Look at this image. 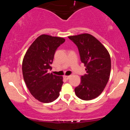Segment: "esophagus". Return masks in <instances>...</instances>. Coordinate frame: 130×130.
Wrapping results in <instances>:
<instances>
[{"mask_svg":"<svg viewBox=\"0 0 130 130\" xmlns=\"http://www.w3.org/2000/svg\"><path fill=\"white\" fill-rule=\"evenodd\" d=\"M63 77L65 79L68 80V79H69L70 78V76H64Z\"/></svg>","mask_w":130,"mask_h":130,"instance_id":"obj_1","label":"esophagus"}]
</instances>
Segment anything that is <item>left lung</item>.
I'll return each instance as SVG.
<instances>
[{
  "mask_svg": "<svg viewBox=\"0 0 130 130\" xmlns=\"http://www.w3.org/2000/svg\"><path fill=\"white\" fill-rule=\"evenodd\" d=\"M78 48L80 60L87 74L74 89L76 95L83 100L98 97L104 90L110 76L111 61L109 52L100 41L89 34L68 37Z\"/></svg>",
  "mask_w": 130,
  "mask_h": 130,
  "instance_id": "8db88e82",
  "label": "left lung"
}]
</instances>
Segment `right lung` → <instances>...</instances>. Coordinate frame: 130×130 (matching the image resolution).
I'll return each mask as SVG.
<instances>
[{
	"label": "right lung",
	"mask_w": 130,
	"mask_h": 130,
	"mask_svg": "<svg viewBox=\"0 0 130 130\" xmlns=\"http://www.w3.org/2000/svg\"><path fill=\"white\" fill-rule=\"evenodd\" d=\"M65 41L61 37L43 34L32 43L24 57V79L32 96L40 102H53L60 95L63 77L47 71L52 69L51 65L56 50Z\"/></svg>",
	"instance_id": "obj_1"
}]
</instances>
